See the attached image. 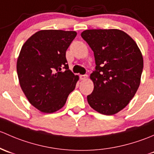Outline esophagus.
<instances>
[{
    "instance_id": "34e87169",
    "label": "esophagus",
    "mask_w": 154,
    "mask_h": 154,
    "mask_svg": "<svg viewBox=\"0 0 154 154\" xmlns=\"http://www.w3.org/2000/svg\"><path fill=\"white\" fill-rule=\"evenodd\" d=\"M88 75H80V79L81 80H86L88 79Z\"/></svg>"
}]
</instances>
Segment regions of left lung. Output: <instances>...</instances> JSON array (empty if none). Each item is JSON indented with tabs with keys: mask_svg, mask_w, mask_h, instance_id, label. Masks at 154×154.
Here are the masks:
<instances>
[{
	"mask_svg": "<svg viewBox=\"0 0 154 154\" xmlns=\"http://www.w3.org/2000/svg\"><path fill=\"white\" fill-rule=\"evenodd\" d=\"M93 51L96 70L90 74V107L110 116L124 109L135 96L141 82L143 57L135 41L117 29H87L81 34Z\"/></svg>",
	"mask_w": 154,
	"mask_h": 154,
	"instance_id": "left-lung-1",
	"label": "left lung"
}]
</instances>
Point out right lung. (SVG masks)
Wrapping results in <instances>:
<instances>
[{"instance_id": "right-lung-1", "label": "right lung", "mask_w": 154, "mask_h": 154, "mask_svg": "<svg viewBox=\"0 0 154 154\" xmlns=\"http://www.w3.org/2000/svg\"><path fill=\"white\" fill-rule=\"evenodd\" d=\"M75 31L44 29L29 37L17 60L20 86L30 104L44 113L64 107L79 76L69 69L66 51Z\"/></svg>"}]
</instances>
